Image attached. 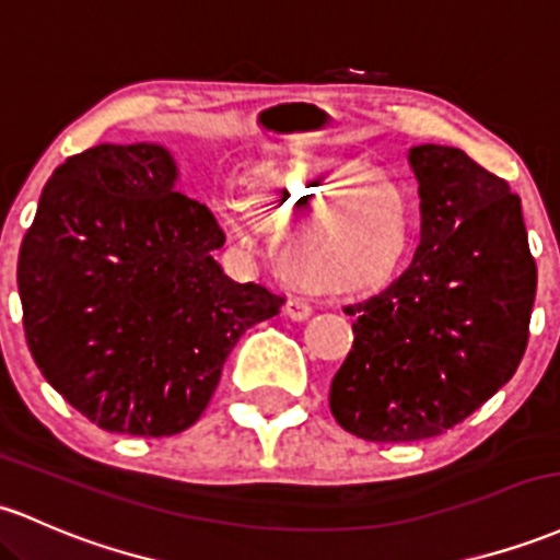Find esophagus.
Segmentation results:
<instances>
[{
  "mask_svg": "<svg viewBox=\"0 0 560 560\" xmlns=\"http://www.w3.org/2000/svg\"><path fill=\"white\" fill-rule=\"evenodd\" d=\"M284 311H287V316L294 318V322H303V318H308L311 313H313L308 300H305V298H294V294H292L290 300H287Z\"/></svg>",
  "mask_w": 560,
  "mask_h": 560,
  "instance_id": "1",
  "label": "esophagus"
}]
</instances>
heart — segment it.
<instances>
[{
	"label": "heart",
	"mask_w": 560,
	"mask_h": 560,
	"mask_svg": "<svg viewBox=\"0 0 560 560\" xmlns=\"http://www.w3.org/2000/svg\"><path fill=\"white\" fill-rule=\"evenodd\" d=\"M247 206L223 210L225 229L255 247L262 225L287 236V270L327 292H364L388 281L411 242L407 188L364 159L287 151L244 180Z\"/></svg>",
	"instance_id": "obj_1"
}]
</instances>
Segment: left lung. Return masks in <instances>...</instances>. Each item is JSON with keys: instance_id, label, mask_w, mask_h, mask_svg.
<instances>
[{"instance_id": "left-lung-1", "label": "left lung", "mask_w": 560, "mask_h": 560, "mask_svg": "<svg viewBox=\"0 0 560 560\" xmlns=\"http://www.w3.org/2000/svg\"><path fill=\"white\" fill-rule=\"evenodd\" d=\"M420 247L385 290L348 305L353 348L329 388L340 428L377 444L433 439L513 377L537 262L521 199L452 145H415Z\"/></svg>"}]
</instances>
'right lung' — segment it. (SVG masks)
<instances>
[{
    "label": "right lung",
    "mask_w": 560,
    "mask_h": 560,
    "mask_svg": "<svg viewBox=\"0 0 560 560\" xmlns=\"http://www.w3.org/2000/svg\"><path fill=\"white\" fill-rule=\"evenodd\" d=\"M214 214L177 190L164 145L101 143L42 190L18 255L36 366L108 433L162 439L194 425L225 359L281 294L236 284Z\"/></svg>",
    "instance_id": "add662e5"
}]
</instances>
